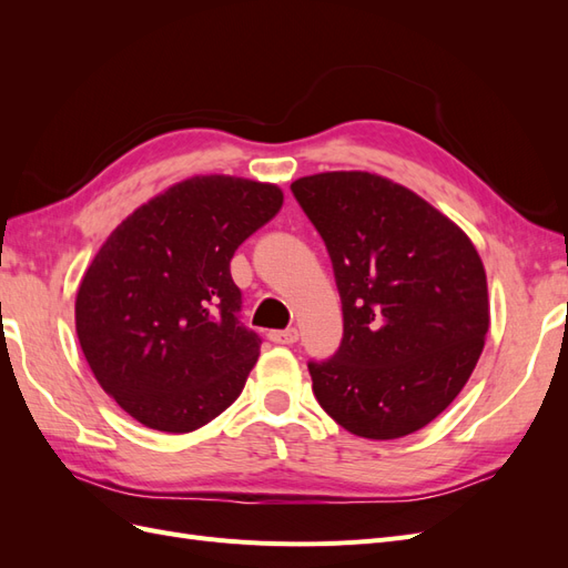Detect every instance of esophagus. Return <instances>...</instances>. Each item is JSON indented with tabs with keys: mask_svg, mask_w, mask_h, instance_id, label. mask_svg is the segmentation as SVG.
I'll list each match as a JSON object with an SVG mask.
<instances>
[{
	"mask_svg": "<svg viewBox=\"0 0 568 568\" xmlns=\"http://www.w3.org/2000/svg\"><path fill=\"white\" fill-rule=\"evenodd\" d=\"M267 336H270L272 343H282V346H291V343L298 341V329H294V326H291V329H274Z\"/></svg>",
	"mask_w": 568,
	"mask_h": 568,
	"instance_id": "34e87169",
	"label": "esophagus"
}]
</instances>
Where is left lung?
I'll return each mask as SVG.
<instances>
[{
    "mask_svg": "<svg viewBox=\"0 0 568 568\" xmlns=\"http://www.w3.org/2000/svg\"><path fill=\"white\" fill-rule=\"evenodd\" d=\"M291 189L329 251L343 307L336 355L307 365L317 403L359 438L419 432L484 351V261L448 215L388 178L334 170Z\"/></svg>",
    "mask_w": 568,
    "mask_h": 568,
    "instance_id": "left-lung-1",
    "label": "left lung"
}]
</instances>
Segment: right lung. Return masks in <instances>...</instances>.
I'll use <instances>...</instances> for the list:
<instances>
[{
    "label": "right lung",
    "mask_w": 568,
    "mask_h": 568,
    "mask_svg": "<svg viewBox=\"0 0 568 568\" xmlns=\"http://www.w3.org/2000/svg\"><path fill=\"white\" fill-rule=\"evenodd\" d=\"M282 203L272 182L194 175L101 244L78 286L75 332L94 379L130 417L189 434L244 390L261 338L236 320L230 261Z\"/></svg>",
    "instance_id": "obj_1"
}]
</instances>
